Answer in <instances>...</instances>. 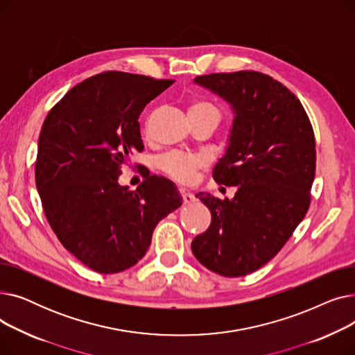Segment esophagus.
Listing matches in <instances>:
<instances>
[{
  "label": "esophagus",
  "instance_id": "obj_1",
  "mask_svg": "<svg viewBox=\"0 0 355 355\" xmlns=\"http://www.w3.org/2000/svg\"><path fill=\"white\" fill-rule=\"evenodd\" d=\"M181 197H182V202H184V204H191L193 201H196V197H194V194H191V193L182 191V193H181Z\"/></svg>",
  "mask_w": 355,
  "mask_h": 355
}]
</instances>
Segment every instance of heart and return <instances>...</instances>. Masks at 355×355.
<instances>
[{"instance_id": "heart-1", "label": "heart", "mask_w": 355, "mask_h": 355, "mask_svg": "<svg viewBox=\"0 0 355 355\" xmlns=\"http://www.w3.org/2000/svg\"><path fill=\"white\" fill-rule=\"evenodd\" d=\"M190 118H209L218 123L221 110L218 106L206 99L196 98L189 105ZM204 165V159L198 155H190L182 153H170L159 159V168L164 174L178 182H190L194 178L197 170Z\"/></svg>"}]
</instances>
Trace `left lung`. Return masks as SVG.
<instances>
[{
	"label": "left lung",
	"instance_id": "8db88e82",
	"mask_svg": "<svg viewBox=\"0 0 355 355\" xmlns=\"http://www.w3.org/2000/svg\"><path fill=\"white\" fill-rule=\"evenodd\" d=\"M194 82L232 105L229 146L213 178L237 191L232 200L196 194L209 207L211 225L191 250L214 273L246 276L277 254L309 209L313 129L300 99L268 74L211 73Z\"/></svg>",
	"mask_w": 355,
	"mask_h": 355
}]
</instances>
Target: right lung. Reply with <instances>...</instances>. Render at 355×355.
Listing matches in <instances>:
<instances>
[{"mask_svg": "<svg viewBox=\"0 0 355 355\" xmlns=\"http://www.w3.org/2000/svg\"><path fill=\"white\" fill-rule=\"evenodd\" d=\"M174 80L105 71L74 87L49 112L39 137L35 185L60 243L99 273L144 257L158 221L182 200L171 181L146 175L135 191L118 182L144 144L139 115Z\"/></svg>", "mask_w": 355, "mask_h": 355, "instance_id": "add662e5", "label": "right lung"}]
</instances>
